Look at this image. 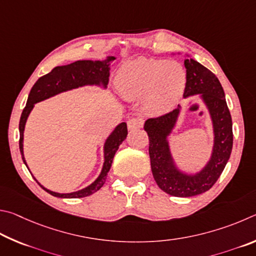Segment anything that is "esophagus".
<instances>
[{
	"label": "esophagus",
	"instance_id": "obj_1",
	"mask_svg": "<svg viewBox=\"0 0 256 256\" xmlns=\"http://www.w3.org/2000/svg\"><path fill=\"white\" fill-rule=\"evenodd\" d=\"M127 126L129 130H136V129L142 127V120L140 118H132L128 120Z\"/></svg>",
	"mask_w": 256,
	"mask_h": 256
}]
</instances>
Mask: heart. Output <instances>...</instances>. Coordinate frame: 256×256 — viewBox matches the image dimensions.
Listing matches in <instances>:
<instances>
[{
    "instance_id": "1",
    "label": "heart",
    "mask_w": 256,
    "mask_h": 256,
    "mask_svg": "<svg viewBox=\"0 0 256 256\" xmlns=\"http://www.w3.org/2000/svg\"><path fill=\"white\" fill-rule=\"evenodd\" d=\"M118 92L127 100L142 98V104L154 114L168 111L182 98L186 73L180 62L140 57L121 67L116 78Z\"/></svg>"
}]
</instances>
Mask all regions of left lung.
<instances>
[{
  "instance_id": "left-lung-1",
  "label": "left lung",
  "mask_w": 256,
  "mask_h": 256,
  "mask_svg": "<svg viewBox=\"0 0 256 256\" xmlns=\"http://www.w3.org/2000/svg\"><path fill=\"white\" fill-rule=\"evenodd\" d=\"M186 86L183 98L198 96L206 104L212 122L214 146L207 164L198 172L182 171L174 160L168 136L178 122L181 106L168 114L145 121L144 129L150 138L152 173L158 186L170 196H194L212 188L225 168L232 148V122L225 92L212 70L186 55Z\"/></svg>"
}]
</instances>
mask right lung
<instances>
[{
	"label": "right lung",
	"instance_id": "right-lung-1",
	"mask_svg": "<svg viewBox=\"0 0 256 256\" xmlns=\"http://www.w3.org/2000/svg\"><path fill=\"white\" fill-rule=\"evenodd\" d=\"M114 60V56H108L104 60H78L72 62L70 65L57 66L50 73L42 76L34 83L29 93L24 109L22 111L19 124L20 153L26 168H28V165H26L24 155V132L26 119H28L30 112L32 111L36 103L46 100V98H49L54 96H57L60 93L70 91V90L86 86V85H96V86H100L102 88H106L110 76V66L111 62ZM127 135V124L121 122L108 136L104 142V146H103V155H104L103 158H104V162H103L101 173L98 174V176L94 180V182H92L90 186H85L82 190L70 192V194H60V192L48 190L47 188L40 184L34 176V178L44 191H47L49 194L54 196H57V198H83V196L96 194L104 184L116 152L118 150L121 142L126 140Z\"/></svg>",
	"mask_w": 256,
	"mask_h": 256
}]
</instances>
